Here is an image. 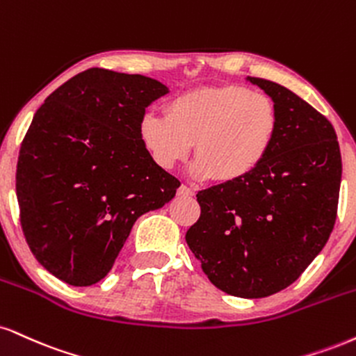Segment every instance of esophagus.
Masks as SVG:
<instances>
[{
	"instance_id": "obj_1",
	"label": "esophagus",
	"mask_w": 356,
	"mask_h": 356,
	"mask_svg": "<svg viewBox=\"0 0 356 356\" xmlns=\"http://www.w3.org/2000/svg\"><path fill=\"white\" fill-rule=\"evenodd\" d=\"M177 195L179 197H192L194 195V189H191V187H187V186H181L177 189Z\"/></svg>"
}]
</instances>
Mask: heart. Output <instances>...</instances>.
<instances>
[{"label":"heart","instance_id":"b5f03b06","mask_svg":"<svg viewBox=\"0 0 356 356\" xmlns=\"http://www.w3.org/2000/svg\"><path fill=\"white\" fill-rule=\"evenodd\" d=\"M280 132V114L268 94L241 84L200 88L175 96L165 115L140 118L139 139L152 161L172 169L195 143L191 172L197 181L241 182L267 161Z\"/></svg>","mask_w":356,"mask_h":356}]
</instances>
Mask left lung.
Wrapping results in <instances>:
<instances>
[{"instance_id": "1", "label": "left lung", "mask_w": 356, "mask_h": 356, "mask_svg": "<svg viewBox=\"0 0 356 356\" xmlns=\"http://www.w3.org/2000/svg\"><path fill=\"white\" fill-rule=\"evenodd\" d=\"M272 97L280 132L241 182L197 192L200 217L187 245L222 292L264 298L293 284L322 252L337 219L341 154L333 126L297 94L247 78Z\"/></svg>"}]
</instances>
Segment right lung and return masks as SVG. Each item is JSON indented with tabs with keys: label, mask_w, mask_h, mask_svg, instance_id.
Listing matches in <instances>:
<instances>
[{
	"label": "right lung",
	"mask_w": 356,
	"mask_h": 356,
	"mask_svg": "<svg viewBox=\"0 0 356 356\" xmlns=\"http://www.w3.org/2000/svg\"><path fill=\"white\" fill-rule=\"evenodd\" d=\"M169 92L159 81L101 67L46 97L19 149L16 195L33 255L74 286L108 275L132 225L181 182L139 139L145 108Z\"/></svg>",
	"instance_id": "right-lung-1"
}]
</instances>
